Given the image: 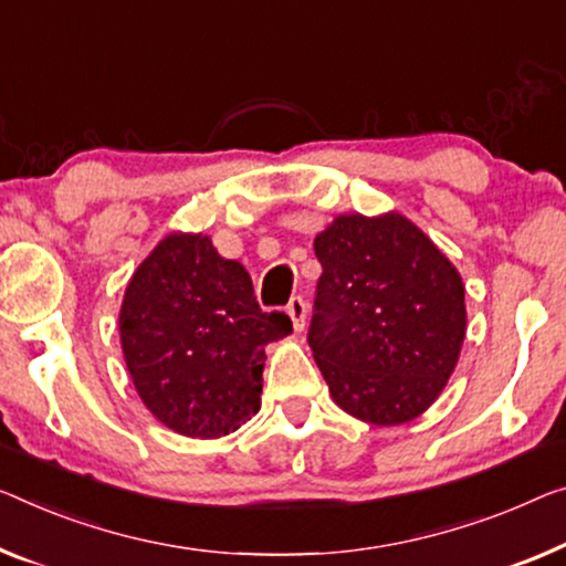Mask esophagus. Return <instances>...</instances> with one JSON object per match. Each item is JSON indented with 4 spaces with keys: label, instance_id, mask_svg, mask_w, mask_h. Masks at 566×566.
I'll list each match as a JSON object with an SVG mask.
<instances>
[{
    "label": "esophagus",
    "instance_id": "1",
    "mask_svg": "<svg viewBox=\"0 0 566 566\" xmlns=\"http://www.w3.org/2000/svg\"><path fill=\"white\" fill-rule=\"evenodd\" d=\"M286 312H290L294 331H297V333L305 331V325H307V302L302 300V297H292L290 305H286Z\"/></svg>",
    "mask_w": 566,
    "mask_h": 566
}]
</instances>
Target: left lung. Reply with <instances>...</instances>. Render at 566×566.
<instances>
[{"label": "left lung", "mask_w": 566, "mask_h": 566, "mask_svg": "<svg viewBox=\"0 0 566 566\" xmlns=\"http://www.w3.org/2000/svg\"><path fill=\"white\" fill-rule=\"evenodd\" d=\"M315 254L323 274L307 340L333 401L376 427L424 415L465 340L458 269L401 213L337 216Z\"/></svg>", "instance_id": "8db88e82"}]
</instances>
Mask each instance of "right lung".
<instances>
[{
	"instance_id": "obj_1",
	"label": "right lung",
	"mask_w": 566,
	"mask_h": 566,
	"mask_svg": "<svg viewBox=\"0 0 566 566\" xmlns=\"http://www.w3.org/2000/svg\"><path fill=\"white\" fill-rule=\"evenodd\" d=\"M292 333L264 312L243 264L202 233H170L126 284L119 335L145 407L185 437L216 440L256 415L264 348Z\"/></svg>"
}]
</instances>
